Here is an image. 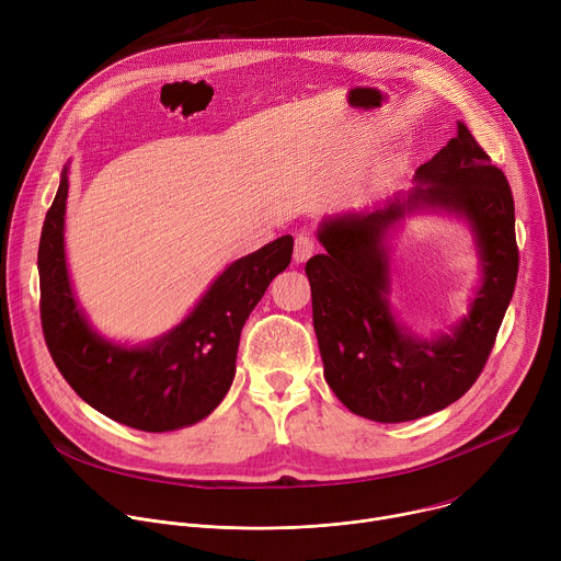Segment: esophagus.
Wrapping results in <instances>:
<instances>
[{
	"label": "esophagus",
	"instance_id": "1",
	"mask_svg": "<svg viewBox=\"0 0 561 561\" xmlns=\"http://www.w3.org/2000/svg\"><path fill=\"white\" fill-rule=\"evenodd\" d=\"M314 253V244H312V239L310 237H306V234H299L297 239H295V251H293V260L297 262V264H304L310 255Z\"/></svg>",
	"mask_w": 561,
	"mask_h": 561
}]
</instances>
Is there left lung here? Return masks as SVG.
<instances>
[{"label":"left lung","instance_id":"obj_1","mask_svg":"<svg viewBox=\"0 0 561 561\" xmlns=\"http://www.w3.org/2000/svg\"><path fill=\"white\" fill-rule=\"evenodd\" d=\"M411 191L359 213L319 221L327 253L306 264L312 327L324 377L355 415L399 424L433 415L474 383L511 304L519 253L508 180L457 122V135L422 164ZM437 211L461 220L478 257L469 310L450 334L424 339L389 306V239L407 216Z\"/></svg>","mask_w":561,"mask_h":561}]
</instances>
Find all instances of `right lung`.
<instances>
[{"label":"right lung","mask_w":561,"mask_h":561,"mask_svg":"<svg viewBox=\"0 0 561 561\" xmlns=\"http://www.w3.org/2000/svg\"><path fill=\"white\" fill-rule=\"evenodd\" d=\"M70 162L46 213L37 268L42 329L55 366L102 415L146 433H169L208 417L234 377L239 335L268 284L286 271L293 237L230 262L180 324L148 342L108 340L79 306L66 262Z\"/></svg>","instance_id":"add662e5"}]
</instances>
